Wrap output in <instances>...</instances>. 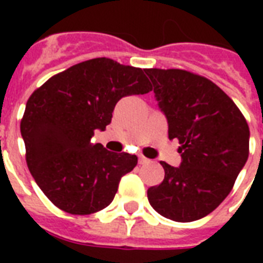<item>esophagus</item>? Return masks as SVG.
<instances>
[{
  "label": "esophagus",
  "instance_id": "esophagus-1",
  "mask_svg": "<svg viewBox=\"0 0 263 263\" xmlns=\"http://www.w3.org/2000/svg\"><path fill=\"white\" fill-rule=\"evenodd\" d=\"M146 162H148L147 158L143 156H139V164H146Z\"/></svg>",
  "mask_w": 263,
  "mask_h": 263
}]
</instances>
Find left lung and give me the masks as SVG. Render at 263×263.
<instances>
[{"label":"left lung","mask_w":263,"mask_h":263,"mask_svg":"<svg viewBox=\"0 0 263 263\" xmlns=\"http://www.w3.org/2000/svg\"><path fill=\"white\" fill-rule=\"evenodd\" d=\"M158 107L177 139L180 166L161 162L162 183L147 190L161 216L191 222L212 213L232 190L249 158L250 129L232 99L203 76L183 69H146Z\"/></svg>","instance_id":"left-lung-1"}]
</instances>
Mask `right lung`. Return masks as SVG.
<instances>
[{"label":"right lung","instance_id":"add662e5","mask_svg":"<svg viewBox=\"0 0 263 263\" xmlns=\"http://www.w3.org/2000/svg\"><path fill=\"white\" fill-rule=\"evenodd\" d=\"M148 91L140 68L102 57L68 68L32 92L20 124L27 165L57 208L83 216L111 203L138 157L107 152L91 138L110 124L123 97Z\"/></svg>","mask_w":263,"mask_h":263}]
</instances>
